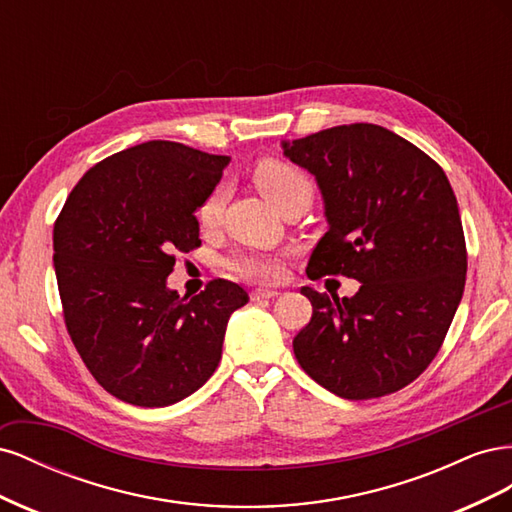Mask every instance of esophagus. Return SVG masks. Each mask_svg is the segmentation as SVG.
Instances as JSON below:
<instances>
[{
    "mask_svg": "<svg viewBox=\"0 0 512 512\" xmlns=\"http://www.w3.org/2000/svg\"><path fill=\"white\" fill-rule=\"evenodd\" d=\"M277 290H269V288H256V290H252L250 292V297H252V301H260V299H273V297H277Z\"/></svg>",
    "mask_w": 512,
    "mask_h": 512,
    "instance_id": "obj_1",
    "label": "esophagus"
}]
</instances>
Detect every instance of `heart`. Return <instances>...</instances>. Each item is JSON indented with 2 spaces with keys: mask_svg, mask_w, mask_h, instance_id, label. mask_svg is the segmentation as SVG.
Listing matches in <instances>:
<instances>
[{
  "mask_svg": "<svg viewBox=\"0 0 512 512\" xmlns=\"http://www.w3.org/2000/svg\"><path fill=\"white\" fill-rule=\"evenodd\" d=\"M252 181L260 194L265 196L269 203L280 209L284 203L292 198H307L312 200L314 185L309 181L307 173L297 164L280 160V158H262L252 166ZM226 192L222 185L207 194V198L198 207V222L203 228L218 226L224 213ZM226 269L235 273L243 280L258 282V284H275L284 277L286 260L280 254L269 252H237L226 260Z\"/></svg>",
  "mask_w": 512,
  "mask_h": 512,
  "instance_id": "obj_1",
  "label": "heart"
}]
</instances>
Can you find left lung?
<instances>
[{
	"label": "left lung",
	"mask_w": 512,
	"mask_h": 512,
	"mask_svg": "<svg viewBox=\"0 0 512 512\" xmlns=\"http://www.w3.org/2000/svg\"><path fill=\"white\" fill-rule=\"evenodd\" d=\"M284 153L316 175L329 230L307 262L309 280L346 275L354 297L316 292L294 356L344 399L391 395L438 354L466 286L468 252L444 170L374 123L320 130Z\"/></svg>",
	"instance_id": "left-lung-1"
}]
</instances>
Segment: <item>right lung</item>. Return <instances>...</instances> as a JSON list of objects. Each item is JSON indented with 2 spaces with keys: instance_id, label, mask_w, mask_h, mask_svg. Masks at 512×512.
I'll use <instances>...</instances> for the list:
<instances>
[{
  "instance_id": "right-lung-1",
  "label": "right lung",
  "mask_w": 512,
  "mask_h": 512,
  "mask_svg": "<svg viewBox=\"0 0 512 512\" xmlns=\"http://www.w3.org/2000/svg\"><path fill=\"white\" fill-rule=\"evenodd\" d=\"M228 156L149 141L91 166L53 228V265L76 352L106 393L177 404L222 359L230 314L250 297L211 280L192 299L166 288L175 254L200 247L196 211Z\"/></svg>"
}]
</instances>
